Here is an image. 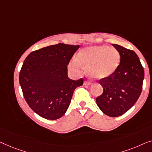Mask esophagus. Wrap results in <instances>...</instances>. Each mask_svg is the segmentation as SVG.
I'll list each match as a JSON object with an SVG mask.
<instances>
[{
    "label": "esophagus",
    "instance_id": "obj_1",
    "mask_svg": "<svg viewBox=\"0 0 152 152\" xmlns=\"http://www.w3.org/2000/svg\"><path fill=\"white\" fill-rule=\"evenodd\" d=\"M91 83L89 82V81H85L84 82V85H91Z\"/></svg>",
    "mask_w": 152,
    "mask_h": 152
}]
</instances>
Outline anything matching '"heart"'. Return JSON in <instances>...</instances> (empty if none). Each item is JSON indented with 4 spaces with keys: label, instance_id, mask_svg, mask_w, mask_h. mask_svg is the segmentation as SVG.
I'll use <instances>...</instances> for the list:
<instances>
[{
    "label": "heart",
    "instance_id": "1",
    "mask_svg": "<svg viewBox=\"0 0 152 152\" xmlns=\"http://www.w3.org/2000/svg\"><path fill=\"white\" fill-rule=\"evenodd\" d=\"M78 59H74L71 65L74 68L80 66L79 61L86 67L88 75L94 79H102L114 73L118 68L121 56L114 47L91 45L83 48L78 52Z\"/></svg>",
    "mask_w": 152,
    "mask_h": 152
}]
</instances>
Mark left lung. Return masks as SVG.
<instances>
[{
  "instance_id": "left-lung-1",
  "label": "left lung",
  "mask_w": 152,
  "mask_h": 152,
  "mask_svg": "<svg viewBox=\"0 0 152 152\" xmlns=\"http://www.w3.org/2000/svg\"><path fill=\"white\" fill-rule=\"evenodd\" d=\"M113 46L120 53V65L114 74L100 80L103 93L96 101L104 114L117 117L127 112L139 98L144 69L134 51L116 44Z\"/></svg>"
}]
</instances>
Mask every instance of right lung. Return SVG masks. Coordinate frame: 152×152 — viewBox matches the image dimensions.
Segmentation results:
<instances>
[{
  "label": "right lung",
  "mask_w": 152,
  "mask_h": 152,
  "mask_svg": "<svg viewBox=\"0 0 152 152\" xmlns=\"http://www.w3.org/2000/svg\"><path fill=\"white\" fill-rule=\"evenodd\" d=\"M79 45L58 43L31 52L19 74V83L27 104L42 118H61L69 107L74 91L82 78L70 79L67 65Z\"/></svg>",
  "instance_id": "add662e5"
}]
</instances>
